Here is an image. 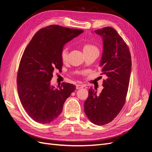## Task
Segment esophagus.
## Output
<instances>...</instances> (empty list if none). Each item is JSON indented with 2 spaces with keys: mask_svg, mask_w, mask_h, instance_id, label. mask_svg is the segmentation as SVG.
Segmentation results:
<instances>
[{
  "mask_svg": "<svg viewBox=\"0 0 152 152\" xmlns=\"http://www.w3.org/2000/svg\"><path fill=\"white\" fill-rule=\"evenodd\" d=\"M85 85L84 84H78L76 85V89H79L80 88H82V87H84Z\"/></svg>",
  "mask_w": 152,
  "mask_h": 152,
  "instance_id": "34e87169",
  "label": "esophagus"
}]
</instances>
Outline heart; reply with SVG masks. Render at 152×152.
<instances>
[{
  "label": "heart",
  "mask_w": 152,
  "mask_h": 152,
  "mask_svg": "<svg viewBox=\"0 0 152 152\" xmlns=\"http://www.w3.org/2000/svg\"><path fill=\"white\" fill-rule=\"evenodd\" d=\"M82 50H83L84 54L93 51H98L97 47L89 43H85L82 45ZM61 58L63 61H66L68 58V50L66 48H64L62 49L61 52Z\"/></svg>",
  "instance_id": "1"
}]
</instances>
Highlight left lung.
I'll return each mask as SVG.
<instances>
[{"instance_id": "left-lung-1", "label": "left lung", "mask_w": 152, "mask_h": 152, "mask_svg": "<svg viewBox=\"0 0 152 152\" xmlns=\"http://www.w3.org/2000/svg\"><path fill=\"white\" fill-rule=\"evenodd\" d=\"M102 37L103 52L99 66L107 79L103 82L99 95L91 87L84 102V112L89 121L98 126L112 122L126 102L131 72V56L125 41L112 27L94 31Z\"/></svg>"}]
</instances>
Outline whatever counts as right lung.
<instances>
[{
    "label": "right lung",
    "instance_id": "right-lung-1",
    "mask_svg": "<svg viewBox=\"0 0 152 152\" xmlns=\"http://www.w3.org/2000/svg\"><path fill=\"white\" fill-rule=\"evenodd\" d=\"M80 29L53 25L34 35L23 54L17 74L19 98L31 119L40 124L53 122L60 115L75 86L63 82L50 86L54 70H61V52L66 42L81 34Z\"/></svg>",
    "mask_w": 152,
    "mask_h": 152
}]
</instances>
